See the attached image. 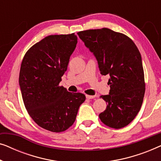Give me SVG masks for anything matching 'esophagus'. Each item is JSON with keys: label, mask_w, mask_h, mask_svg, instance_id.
Here are the masks:
<instances>
[{"label": "esophagus", "mask_w": 161, "mask_h": 161, "mask_svg": "<svg viewBox=\"0 0 161 161\" xmlns=\"http://www.w3.org/2000/svg\"><path fill=\"white\" fill-rule=\"evenodd\" d=\"M86 97L87 99H93V98L95 97V96H94V95H89V94H86Z\"/></svg>", "instance_id": "esophagus-1"}]
</instances>
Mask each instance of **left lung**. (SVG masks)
Wrapping results in <instances>:
<instances>
[{"instance_id":"left-lung-1","label":"left lung","mask_w":161,"mask_h":161,"mask_svg":"<svg viewBox=\"0 0 161 161\" xmlns=\"http://www.w3.org/2000/svg\"><path fill=\"white\" fill-rule=\"evenodd\" d=\"M78 35L96 57L101 75H110L109 94L100 97L107 104L99 115L101 122L115 129L127 126L139 112L145 93L139 50L126 35L107 28L82 31Z\"/></svg>"}]
</instances>
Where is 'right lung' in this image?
<instances>
[{
	"label": "right lung",
	"mask_w": 161,
	"mask_h": 161,
	"mask_svg": "<svg viewBox=\"0 0 161 161\" xmlns=\"http://www.w3.org/2000/svg\"><path fill=\"white\" fill-rule=\"evenodd\" d=\"M77 42L74 33L50 35L33 45L21 64L19 84L25 108L39 127L54 133L73 125L86 100L83 94L59 86Z\"/></svg>",
	"instance_id": "right-lung-1"
}]
</instances>
